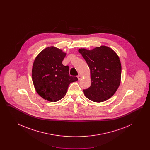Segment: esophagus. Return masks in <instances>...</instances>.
Wrapping results in <instances>:
<instances>
[{"label": "esophagus", "instance_id": "34e87169", "mask_svg": "<svg viewBox=\"0 0 150 150\" xmlns=\"http://www.w3.org/2000/svg\"><path fill=\"white\" fill-rule=\"evenodd\" d=\"M78 78L79 80H80L82 78V76H81V75H79L78 76Z\"/></svg>", "mask_w": 150, "mask_h": 150}]
</instances>
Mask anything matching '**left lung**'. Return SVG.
<instances>
[{
	"label": "left lung",
	"mask_w": 150,
	"mask_h": 150,
	"mask_svg": "<svg viewBox=\"0 0 150 150\" xmlns=\"http://www.w3.org/2000/svg\"><path fill=\"white\" fill-rule=\"evenodd\" d=\"M91 72L92 84L84 94L89 100L102 102L110 98L117 90L121 81V64L114 50L101 45L93 50L79 49Z\"/></svg>",
	"instance_id": "left-lung-1"
}]
</instances>
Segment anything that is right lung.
Returning a JSON list of instances; mask_svg holds the SVG:
<instances>
[{
	"instance_id": "add662e5",
	"label": "right lung",
	"mask_w": 150,
	"mask_h": 150,
	"mask_svg": "<svg viewBox=\"0 0 150 150\" xmlns=\"http://www.w3.org/2000/svg\"><path fill=\"white\" fill-rule=\"evenodd\" d=\"M66 55L62 50L51 46L36 57L32 68V80L37 93L44 100L57 102L65 96L70 83L76 77L69 75V67L62 64Z\"/></svg>"
}]
</instances>
